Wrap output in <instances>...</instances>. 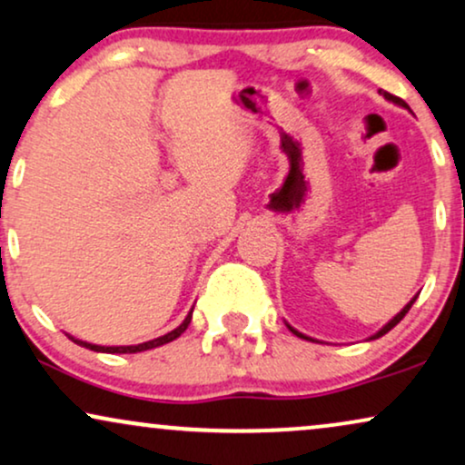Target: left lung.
<instances>
[{
  "label": "left lung",
  "mask_w": 465,
  "mask_h": 465,
  "mask_svg": "<svg viewBox=\"0 0 465 465\" xmlns=\"http://www.w3.org/2000/svg\"><path fill=\"white\" fill-rule=\"evenodd\" d=\"M380 94H381V96H384V98H386V101L395 103V104H399V107H405V109H410V107H408V104H405V101H401V98H399V96H392V94H389V92H381V90H380ZM414 301H416V296H414V298H412V301H410L408 304H405V307H403L401 311H399V313H397L395 317H392V320L389 322V324H386L384 328H381V331H380V332H375L371 339H378V337H381V334H386V332H389V331H391V328H395V326L399 324V322H401V320H403V317H405V313H408V311H410V307H412V304H414ZM290 331H292L293 334H296V337H301V339H309V337H304V334H302V332L293 331V328H292V326H290ZM309 341H313V339H309Z\"/></svg>",
  "instance_id": "8db88e82"
}]
</instances>
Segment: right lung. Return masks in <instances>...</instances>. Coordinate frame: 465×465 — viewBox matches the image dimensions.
Here are the masks:
<instances>
[{
    "label": "right lung",
    "instance_id": "1",
    "mask_svg": "<svg viewBox=\"0 0 465 465\" xmlns=\"http://www.w3.org/2000/svg\"><path fill=\"white\" fill-rule=\"evenodd\" d=\"M191 317H193V311L184 317V322H182V324L175 328V331L163 334V337H158V339L145 341V343H139V345H115V348H104V345H94V343H87V341H79V339H73V337H70V339H73L74 343H79L81 348H87V350H94V351H107V354H137V351H145V350L158 348V345H164V343H169V341L178 339L180 334L184 332L186 328H189Z\"/></svg>",
    "mask_w": 465,
    "mask_h": 465
}]
</instances>
